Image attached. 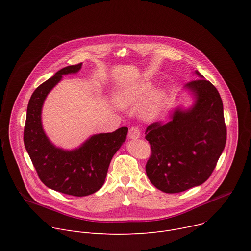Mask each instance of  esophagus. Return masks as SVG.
Instances as JSON below:
<instances>
[{
    "instance_id": "1",
    "label": "esophagus",
    "mask_w": 251,
    "mask_h": 251,
    "mask_svg": "<svg viewBox=\"0 0 251 251\" xmlns=\"http://www.w3.org/2000/svg\"><path fill=\"white\" fill-rule=\"evenodd\" d=\"M140 135H141V131H140V129L138 128V127H131L130 128V130H129V132H128V137L130 138V139H137V138H139L140 137Z\"/></svg>"
}]
</instances>
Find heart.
Listing matches in <instances>:
<instances>
[{
	"mask_svg": "<svg viewBox=\"0 0 251 251\" xmlns=\"http://www.w3.org/2000/svg\"><path fill=\"white\" fill-rule=\"evenodd\" d=\"M150 89L151 85L149 83L141 84L132 90L122 92L119 96V101L123 105H139L147 97V95L150 92ZM163 98V91L158 90L153 92L145 102L144 107H143V117L148 120L155 118L160 112Z\"/></svg>",
	"mask_w": 251,
	"mask_h": 251,
	"instance_id": "b5f03b06",
	"label": "heart"
}]
</instances>
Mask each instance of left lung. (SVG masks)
<instances>
[{
  "label": "left lung",
  "instance_id": "1",
  "mask_svg": "<svg viewBox=\"0 0 251 251\" xmlns=\"http://www.w3.org/2000/svg\"><path fill=\"white\" fill-rule=\"evenodd\" d=\"M196 75L201 78L185 86L195 95L193 107L176 109L169 122H155L145 132L152 152L146 174L164 193H181L203 184L226 146V126L221 95L198 70Z\"/></svg>",
  "mask_w": 251,
  "mask_h": 251
}]
</instances>
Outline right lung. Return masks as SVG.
<instances>
[{"instance_id": "right-lung-1", "label": "right lung", "mask_w": 251, "mask_h": 251, "mask_svg": "<svg viewBox=\"0 0 251 251\" xmlns=\"http://www.w3.org/2000/svg\"><path fill=\"white\" fill-rule=\"evenodd\" d=\"M82 63L66 66L33 91L27 104L24 143L41 181L50 189L84 197L103 186L114 154L125 142L127 127L91 136L75 150L64 151L51 144L42 125V108L50 91L62 75L75 74Z\"/></svg>"}]
</instances>
